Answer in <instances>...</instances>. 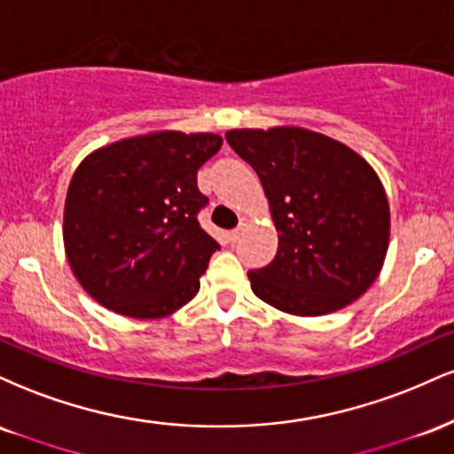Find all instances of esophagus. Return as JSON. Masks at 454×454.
Listing matches in <instances>:
<instances>
[{"instance_id":"34e87169","label":"esophagus","mask_w":454,"mask_h":454,"mask_svg":"<svg viewBox=\"0 0 454 454\" xmlns=\"http://www.w3.org/2000/svg\"><path fill=\"white\" fill-rule=\"evenodd\" d=\"M247 226H249V220H247V217H241V220H239V226L234 228V231H232L231 234H228V237H231V241H232V243L237 241V239L241 237V234L245 232V228H247Z\"/></svg>"}]
</instances>
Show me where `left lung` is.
Masks as SVG:
<instances>
[{
  "instance_id": "left-lung-1",
  "label": "left lung",
  "mask_w": 454,
  "mask_h": 454,
  "mask_svg": "<svg viewBox=\"0 0 454 454\" xmlns=\"http://www.w3.org/2000/svg\"><path fill=\"white\" fill-rule=\"evenodd\" d=\"M226 140L256 170L279 232L273 262L247 273L254 294L294 316L356 301L388 249L390 211L376 170L305 128L231 129Z\"/></svg>"
}]
</instances>
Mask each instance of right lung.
<instances>
[{"label":"right lung","mask_w":454,"mask_h":454,"mask_svg":"<svg viewBox=\"0 0 454 454\" xmlns=\"http://www.w3.org/2000/svg\"><path fill=\"white\" fill-rule=\"evenodd\" d=\"M217 134L153 132L93 151L72 176L64 243L72 273L98 303L129 317H164L192 301L220 243L198 223L209 198L198 168Z\"/></svg>","instance_id":"1"}]
</instances>
